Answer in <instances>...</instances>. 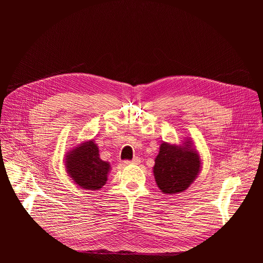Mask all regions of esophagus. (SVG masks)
<instances>
[{
	"label": "esophagus",
	"instance_id": "34e87169",
	"mask_svg": "<svg viewBox=\"0 0 263 263\" xmlns=\"http://www.w3.org/2000/svg\"><path fill=\"white\" fill-rule=\"evenodd\" d=\"M140 158H138V157H135L133 160H131V161H129V160H127V161H125V163L126 164H139L140 163Z\"/></svg>",
	"mask_w": 263,
	"mask_h": 263
}]
</instances>
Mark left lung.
I'll return each instance as SVG.
<instances>
[{
	"instance_id": "left-lung-1",
	"label": "left lung",
	"mask_w": 263,
	"mask_h": 263,
	"mask_svg": "<svg viewBox=\"0 0 263 263\" xmlns=\"http://www.w3.org/2000/svg\"><path fill=\"white\" fill-rule=\"evenodd\" d=\"M202 168L201 156L194 141L186 137L180 143L162 142L155 158L153 174L161 193L180 194L196 181Z\"/></svg>"
}]
</instances>
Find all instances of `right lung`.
<instances>
[{"instance_id": "1", "label": "right lung", "mask_w": 263, "mask_h": 263, "mask_svg": "<svg viewBox=\"0 0 263 263\" xmlns=\"http://www.w3.org/2000/svg\"><path fill=\"white\" fill-rule=\"evenodd\" d=\"M93 139L84 140L66 152L64 166L72 182L82 190L100 191L106 184L111 165L100 157Z\"/></svg>"}]
</instances>
